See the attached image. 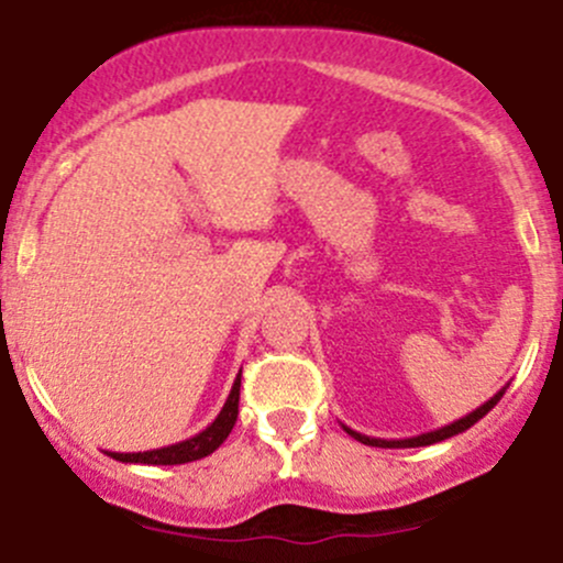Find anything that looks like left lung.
Wrapping results in <instances>:
<instances>
[{"instance_id": "8db88e82", "label": "left lung", "mask_w": 563, "mask_h": 563, "mask_svg": "<svg viewBox=\"0 0 563 563\" xmlns=\"http://www.w3.org/2000/svg\"><path fill=\"white\" fill-rule=\"evenodd\" d=\"M504 391H507V387H504V389H498L496 395L490 397V400H487V402H482L479 408H474V411H471V413H465V417L455 419V422H452V424H444V428H439V430H430V433L413 435V439H373V435H362V433H356V430L345 428V424H343V430H345V433L351 435V439L362 441V444H367V446H384V450H408V446H430V444H439V441H446V439H452V435L463 433V430H468L471 424H476V422H479V419L485 417V413L490 411V408L496 406L498 400H501V397H504Z\"/></svg>"}]
</instances>
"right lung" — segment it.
<instances>
[{
	"label": "right lung",
	"mask_w": 563,
	"mask_h": 563,
	"mask_svg": "<svg viewBox=\"0 0 563 563\" xmlns=\"http://www.w3.org/2000/svg\"><path fill=\"white\" fill-rule=\"evenodd\" d=\"M240 376L234 378V387H231L229 397H225L223 408L214 417L212 424L201 430V433L190 435V439L179 441V444L161 446V450H146V452H108L119 463H144V465H179V463H192V460H201L212 455L236 424V413H240Z\"/></svg>",
	"instance_id": "obj_1"
}]
</instances>
